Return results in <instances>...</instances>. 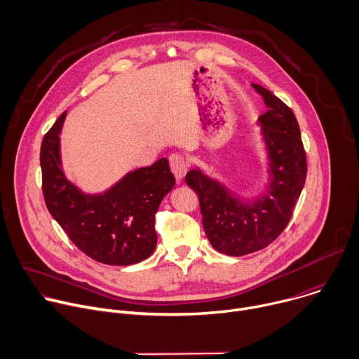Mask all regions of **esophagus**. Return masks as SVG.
I'll return each instance as SVG.
<instances>
[{
	"label": "esophagus",
	"instance_id": "34e87169",
	"mask_svg": "<svg viewBox=\"0 0 359 359\" xmlns=\"http://www.w3.org/2000/svg\"><path fill=\"white\" fill-rule=\"evenodd\" d=\"M169 163H170V169H172L176 180L180 182L184 177L187 168H189L186 159L182 155H179V153H173V155H170V158H169Z\"/></svg>",
	"mask_w": 359,
	"mask_h": 359
}]
</instances>
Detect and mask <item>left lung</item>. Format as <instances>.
Wrapping results in <instances>:
<instances>
[{
	"label": "left lung",
	"instance_id": "1",
	"mask_svg": "<svg viewBox=\"0 0 359 359\" xmlns=\"http://www.w3.org/2000/svg\"><path fill=\"white\" fill-rule=\"evenodd\" d=\"M269 111L259 118L267 150L269 183L254 197H243L198 168L186 175L197 193L203 229L223 254L245 255L271 244L288 224L306 177V158L292 111L269 89L252 83Z\"/></svg>",
	"mask_w": 359,
	"mask_h": 359
}]
</instances>
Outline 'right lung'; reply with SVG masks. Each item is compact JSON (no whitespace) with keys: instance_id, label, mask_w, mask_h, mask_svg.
<instances>
[{"instance_id":"add662e5","label":"right lung","mask_w":359,"mask_h":359,"mask_svg":"<svg viewBox=\"0 0 359 359\" xmlns=\"http://www.w3.org/2000/svg\"><path fill=\"white\" fill-rule=\"evenodd\" d=\"M64 112L42 139L41 169L46 208L88 257L109 266H130L156 248L155 215L173 189L166 158L126 173L104 193H83L68 180L61 159Z\"/></svg>"}]
</instances>
